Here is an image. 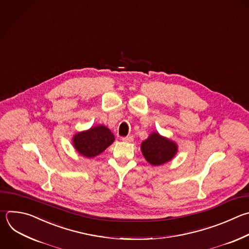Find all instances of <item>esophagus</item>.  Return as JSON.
Returning a JSON list of instances; mask_svg holds the SVG:
<instances>
[{
  "instance_id": "34e87169",
  "label": "esophagus",
  "mask_w": 249,
  "mask_h": 249,
  "mask_svg": "<svg viewBox=\"0 0 249 249\" xmlns=\"http://www.w3.org/2000/svg\"><path fill=\"white\" fill-rule=\"evenodd\" d=\"M122 141L125 142H132L134 141V137L133 136H127L125 138H122Z\"/></svg>"
}]
</instances>
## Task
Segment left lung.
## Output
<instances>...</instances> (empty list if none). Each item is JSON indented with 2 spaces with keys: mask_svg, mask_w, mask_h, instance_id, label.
Returning <instances> with one entry per match:
<instances>
[{
  "mask_svg": "<svg viewBox=\"0 0 249 249\" xmlns=\"http://www.w3.org/2000/svg\"><path fill=\"white\" fill-rule=\"evenodd\" d=\"M142 155L154 166L170 161L177 153L178 146L173 141L153 132L141 144Z\"/></svg>",
  "mask_w": 249,
  "mask_h": 249,
  "instance_id": "8db88e82",
  "label": "left lung"
}]
</instances>
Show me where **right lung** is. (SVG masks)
Wrapping results in <instances>:
<instances>
[{
  "label": "right lung",
  "mask_w": 249,
  "mask_h": 249,
  "mask_svg": "<svg viewBox=\"0 0 249 249\" xmlns=\"http://www.w3.org/2000/svg\"><path fill=\"white\" fill-rule=\"evenodd\" d=\"M114 140V135L107 127L99 125L74 135L73 145L81 155L91 158L106 150Z\"/></svg>",
  "instance_id": "right-lung-1"
}]
</instances>
